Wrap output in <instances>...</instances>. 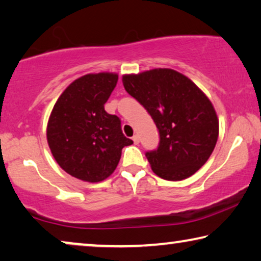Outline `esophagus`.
<instances>
[{
    "mask_svg": "<svg viewBox=\"0 0 261 261\" xmlns=\"http://www.w3.org/2000/svg\"><path fill=\"white\" fill-rule=\"evenodd\" d=\"M133 141H134V143H135V144H138V143L140 142V138H139V135H136V134H135V135L133 136Z\"/></svg>",
    "mask_w": 261,
    "mask_h": 261,
    "instance_id": "obj_1",
    "label": "esophagus"
}]
</instances>
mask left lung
Instances as JSON below:
<instances>
[{"instance_id": "1", "label": "left lung", "mask_w": 261, "mask_h": 261, "mask_svg": "<svg viewBox=\"0 0 261 261\" xmlns=\"http://www.w3.org/2000/svg\"><path fill=\"white\" fill-rule=\"evenodd\" d=\"M122 83L159 129L158 149L146 153L151 170L168 181L194 175L218 140L219 121L210 99L192 80L171 69L123 74Z\"/></svg>"}]
</instances>
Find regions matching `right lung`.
I'll return each instance as SVG.
<instances>
[{"instance_id":"1","label":"right lung","mask_w":261,"mask_h":261,"mask_svg":"<svg viewBox=\"0 0 261 261\" xmlns=\"http://www.w3.org/2000/svg\"><path fill=\"white\" fill-rule=\"evenodd\" d=\"M118 73L83 75L64 90L46 127V139L56 162L64 171L97 183L113 174L125 146L133 143L122 134L121 121L105 111L118 83Z\"/></svg>"}]
</instances>
